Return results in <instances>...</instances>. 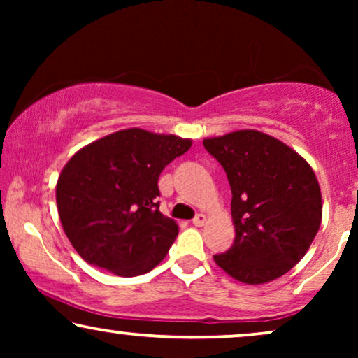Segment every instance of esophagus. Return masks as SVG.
<instances>
[{"instance_id": "esophagus-1", "label": "esophagus", "mask_w": 358, "mask_h": 358, "mask_svg": "<svg viewBox=\"0 0 358 358\" xmlns=\"http://www.w3.org/2000/svg\"><path fill=\"white\" fill-rule=\"evenodd\" d=\"M192 223L195 224V227H203V224L207 223V217H205L203 213H199L197 217H195V218L192 220Z\"/></svg>"}]
</instances>
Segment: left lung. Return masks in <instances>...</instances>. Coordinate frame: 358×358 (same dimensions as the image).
I'll return each mask as SVG.
<instances>
[{
    "label": "left lung",
    "mask_w": 358,
    "mask_h": 358,
    "mask_svg": "<svg viewBox=\"0 0 358 358\" xmlns=\"http://www.w3.org/2000/svg\"><path fill=\"white\" fill-rule=\"evenodd\" d=\"M231 187L236 238L215 262L248 285L275 280L296 266L321 227V189L308 161L257 130L203 140Z\"/></svg>",
    "instance_id": "8db88e82"
}]
</instances>
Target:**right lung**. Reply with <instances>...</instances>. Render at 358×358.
Instances as JSON below:
<instances>
[{
    "label": "right lung",
    "mask_w": 358,
    "mask_h": 358,
    "mask_svg": "<svg viewBox=\"0 0 358 358\" xmlns=\"http://www.w3.org/2000/svg\"><path fill=\"white\" fill-rule=\"evenodd\" d=\"M190 146V138L127 129L71 156L58 176L57 207L63 231L87 264L135 277L163 261L179 228L158 210V178Z\"/></svg>",
    "instance_id": "right-lung-1"
}]
</instances>
